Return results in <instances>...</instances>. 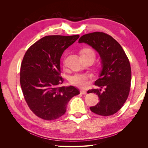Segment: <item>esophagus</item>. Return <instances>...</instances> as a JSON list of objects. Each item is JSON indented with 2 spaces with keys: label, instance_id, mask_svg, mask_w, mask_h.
<instances>
[{
  "label": "esophagus",
  "instance_id": "obj_1",
  "mask_svg": "<svg viewBox=\"0 0 148 148\" xmlns=\"http://www.w3.org/2000/svg\"><path fill=\"white\" fill-rule=\"evenodd\" d=\"M80 93L82 94V95H86L87 92L86 91H84V90H81V91H80Z\"/></svg>",
  "mask_w": 148,
  "mask_h": 148
}]
</instances>
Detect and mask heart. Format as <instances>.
<instances>
[{
  "label": "heart",
  "mask_w": 148,
  "mask_h": 148,
  "mask_svg": "<svg viewBox=\"0 0 148 148\" xmlns=\"http://www.w3.org/2000/svg\"><path fill=\"white\" fill-rule=\"evenodd\" d=\"M89 55L95 56V52L90 49H84L82 51V57ZM89 76L86 73H75L70 78L71 84L79 88H86L88 85V79Z\"/></svg>",
  "instance_id": "1"
}]
</instances>
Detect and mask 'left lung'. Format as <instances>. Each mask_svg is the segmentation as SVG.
I'll return each mask as SVG.
<instances>
[{
	"label": "left lung",
	"instance_id": "left-lung-1",
	"mask_svg": "<svg viewBox=\"0 0 148 148\" xmlns=\"http://www.w3.org/2000/svg\"><path fill=\"white\" fill-rule=\"evenodd\" d=\"M78 42L86 43L95 49L101 59L102 70L95 83L101 89L88 91L96 94L99 102L90 109L102 116L113 115L122 108L130 89L132 71L126 53L115 39L102 32L84 34ZM103 87L105 90L101 92Z\"/></svg>",
	"mask_w": 148,
	"mask_h": 148
}]
</instances>
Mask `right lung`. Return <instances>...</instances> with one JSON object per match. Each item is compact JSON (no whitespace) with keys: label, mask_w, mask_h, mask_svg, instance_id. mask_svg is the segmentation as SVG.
<instances>
[{"label":"right lung","mask_w":148,"mask_h":148,"mask_svg":"<svg viewBox=\"0 0 148 148\" xmlns=\"http://www.w3.org/2000/svg\"><path fill=\"white\" fill-rule=\"evenodd\" d=\"M79 35L47 36L33 44L26 52L20 69V85L31 111L46 120L63 115L73 96L79 94L73 86H60V60L66 49Z\"/></svg>","instance_id":"obj_1"}]
</instances>
